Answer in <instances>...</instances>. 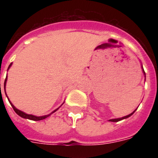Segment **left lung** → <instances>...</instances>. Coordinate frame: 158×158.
<instances>
[{"label":"left lung","mask_w":158,"mask_h":158,"mask_svg":"<svg viewBox=\"0 0 158 158\" xmlns=\"http://www.w3.org/2000/svg\"><path fill=\"white\" fill-rule=\"evenodd\" d=\"M142 67H143V66H142ZM143 74H145V72H144V70H143ZM135 111H134V112L131 113V114H130V115H126V116H124V117H122V118H118V119H111V120H110V121H112V122H117V121H120V120H124V119H126V118L130 117V115H132L133 114H134V113L135 112Z\"/></svg>","instance_id":"1"}]
</instances>
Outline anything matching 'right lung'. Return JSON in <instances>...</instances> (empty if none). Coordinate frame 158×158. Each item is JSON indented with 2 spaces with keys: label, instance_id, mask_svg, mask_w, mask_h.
I'll return each mask as SVG.
<instances>
[{
  "label": "right lung",
  "instance_id": "right-lung-1",
  "mask_svg": "<svg viewBox=\"0 0 158 158\" xmlns=\"http://www.w3.org/2000/svg\"><path fill=\"white\" fill-rule=\"evenodd\" d=\"M10 65H11V64H10V66L8 67V69H9V68H10ZM6 80H7V77H6V79H5V83H4V88H5V92H6ZM0 85H1V84H0ZM9 102H10V103L11 106L13 107L14 110L15 111V113H16V114H17V115H19V116H21V117L25 118V119H28V120H35V121H36V120H43V119H45V118L48 117L49 115H51V114H52L53 112H55V111H56V110H58V109H59V108H57L56 110H55L52 113H51V114H49V115H43V116H35V115H28V114H26V113H24V112H23V111H21V110H18V109H17V108H16L15 106L13 105V104L11 103L10 101H9Z\"/></svg>",
  "mask_w": 158,
  "mask_h": 158
}]
</instances>
